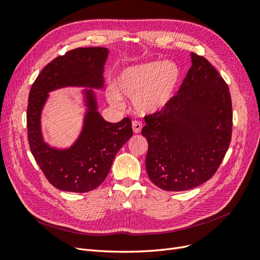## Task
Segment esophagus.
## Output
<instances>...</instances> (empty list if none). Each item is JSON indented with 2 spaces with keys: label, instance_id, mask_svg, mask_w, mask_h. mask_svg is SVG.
Wrapping results in <instances>:
<instances>
[{
  "label": "esophagus",
  "instance_id": "obj_1",
  "mask_svg": "<svg viewBox=\"0 0 260 260\" xmlns=\"http://www.w3.org/2000/svg\"><path fill=\"white\" fill-rule=\"evenodd\" d=\"M132 129L135 133H140L142 130V122L139 120H133L132 121Z\"/></svg>",
  "mask_w": 260,
  "mask_h": 260
}]
</instances>
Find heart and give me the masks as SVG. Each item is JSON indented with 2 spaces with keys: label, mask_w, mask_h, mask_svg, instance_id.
I'll return each mask as SVG.
<instances>
[{
  "label": "heart",
  "mask_w": 260,
  "mask_h": 260,
  "mask_svg": "<svg viewBox=\"0 0 260 260\" xmlns=\"http://www.w3.org/2000/svg\"><path fill=\"white\" fill-rule=\"evenodd\" d=\"M180 69L171 61H152L129 67L117 79V90L108 91V100L114 106L122 107V98L135 101L141 114L158 112L166 107L180 82Z\"/></svg>",
  "instance_id": "1"
}]
</instances>
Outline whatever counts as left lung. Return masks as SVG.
Wrapping results in <instances>:
<instances>
[{"label":"left lung","mask_w":260,"mask_h":260,"mask_svg":"<svg viewBox=\"0 0 260 260\" xmlns=\"http://www.w3.org/2000/svg\"><path fill=\"white\" fill-rule=\"evenodd\" d=\"M191 58L192 66L169 104L144 117L146 171L165 191H185L206 182L231 142L229 86L205 57L191 53Z\"/></svg>","instance_id":"8db88e82"}]
</instances>
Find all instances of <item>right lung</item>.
<instances>
[{
	"instance_id": "right-lung-1",
	"label": "right lung",
	"mask_w": 260,
	"mask_h": 260,
	"mask_svg": "<svg viewBox=\"0 0 260 260\" xmlns=\"http://www.w3.org/2000/svg\"><path fill=\"white\" fill-rule=\"evenodd\" d=\"M107 54L105 48L68 51L49 62L31 85L27 106L29 146L45 178L58 190L85 193L96 188L107 177L117 152L132 137L130 118L116 123L105 121L89 90L85 92L89 112L77 142L59 151L42 140L40 116L48 93L68 85L102 88Z\"/></svg>"
}]
</instances>
